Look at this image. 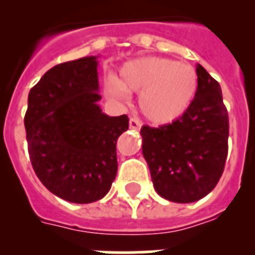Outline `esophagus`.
Listing matches in <instances>:
<instances>
[{
	"mask_svg": "<svg viewBox=\"0 0 255 255\" xmlns=\"http://www.w3.org/2000/svg\"><path fill=\"white\" fill-rule=\"evenodd\" d=\"M129 128L131 129H140L141 128V122L136 118H131L129 119Z\"/></svg>",
	"mask_w": 255,
	"mask_h": 255,
	"instance_id": "34e87169",
	"label": "esophagus"
}]
</instances>
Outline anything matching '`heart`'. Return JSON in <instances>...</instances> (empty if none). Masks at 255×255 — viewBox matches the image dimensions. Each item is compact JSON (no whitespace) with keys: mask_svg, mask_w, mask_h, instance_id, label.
<instances>
[{"mask_svg":"<svg viewBox=\"0 0 255 255\" xmlns=\"http://www.w3.org/2000/svg\"><path fill=\"white\" fill-rule=\"evenodd\" d=\"M198 79L190 65L164 57H140L127 61L106 91L115 98L139 92L140 112L156 126H167L185 115L197 94Z\"/></svg>","mask_w":255,"mask_h":255,"instance_id":"obj_1","label":"heart"}]
</instances>
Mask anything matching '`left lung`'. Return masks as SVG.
I'll use <instances>...</instances> for the list:
<instances>
[{"label": "left lung", "instance_id": "8db88e82", "mask_svg": "<svg viewBox=\"0 0 255 255\" xmlns=\"http://www.w3.org/2000/svg\"><path fill=\"white\" fill-rule=\"evenodd\" d=\"M196 73L197 94L185 115L172 124L140 129L153 188L165 200L180 204L210 193L228 156L229 118L220 83L201 65Z\"/></svg>", "mask_w": 255, "mask_h": 255}]
</instances>
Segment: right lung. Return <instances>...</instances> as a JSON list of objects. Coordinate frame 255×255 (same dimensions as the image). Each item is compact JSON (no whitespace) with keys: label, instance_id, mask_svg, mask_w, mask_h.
<instances>
[{"label":"right lung","instance_id":"1","mask_svg":"<svg viewBox=\"0 0 255 255\" xmlns=\"http://www.w3.org/2000/svg\"><path fill=\"white\" fill-rule=\"evenodd\" d=\"M98 57L54 66L29 92L26 140L34 172L58 197L90 204L111 189L116 140L127 115L108 116L98 104Z\"/></svg>","mask_w":255,"mask_h":255}]
</instances>
